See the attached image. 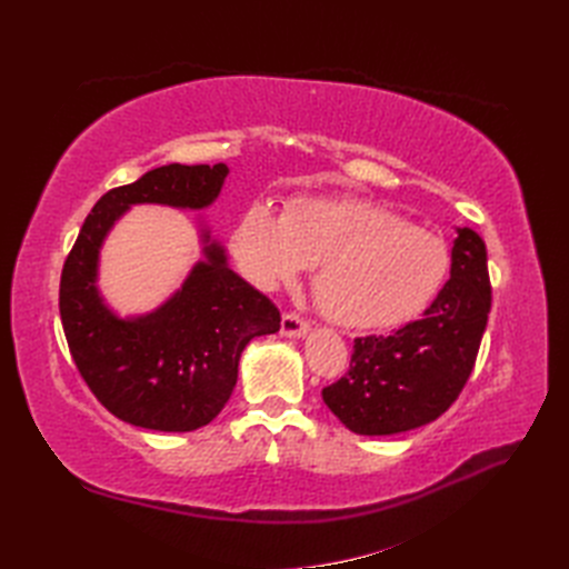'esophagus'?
Wrapping results in <instances>:
<instances>
[{
    "label": "esophagus",
    "mask_w": 569,
    "mask_h": 569,
    "mask_svg": "<svg viewBox=\"0 0 569 569\" xmlns=\"http://www.w3.org/2000/svg\"><path fill=\"white\" fill-rule=\"evenodd\" d=\"M308 320H303L299 313H295V311H289V313H284L282 316V327H280V332L284 335V337H303L306 332H308Z\"/></svg>",
    "instance_id": "esophagus-1"
}]
</instances>
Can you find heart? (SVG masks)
<instances>
[{"mask_svg":"<svg viewBox=\"0 0 569 569\" xmlns=\"http://www.w3.org/2000/svg\"><path fill=\"white\" fill-rule=\"evenodd\" d=\"M230 249L247 278L266 291L316 268L313 295L332 322L389 330L420 318L451 274L443 237L366 199H299L280 218L251 203Z\"/></svg>","mask_w":569,"mask_h":569,"instance_id":"1","label":"heart"}]
</instances>
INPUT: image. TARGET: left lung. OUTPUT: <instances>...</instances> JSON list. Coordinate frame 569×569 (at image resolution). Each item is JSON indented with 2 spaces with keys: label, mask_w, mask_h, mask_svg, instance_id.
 <instances>
[{
  "label": "left lung",
  "mask_w": 569,
  "mask_h": 569,
  "mask_svg": "<svg viewBox=\"0 0 569 569\" xmlns=\"http://www.w3.org/2000/svg\"><path fill=\"white\" fill-rule=\"evenodd\" d=\"M491 311L487 247L460 228L451 280L420 320L391 335L353 339L349 370L322 389V401L351 432L399 435L453 406L479 353Z\"/></svg>",
  "instance_id": "left-lung-1"
}]
</instances>
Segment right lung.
<instances>
[{
	"label": "right lung",
	"instance_id": "right-lung-1",
	"mask_svg": "<svg viewBox=\"0 0 569 569\" xmlns=\"http://www.w3.org/2000/svg\"><path fill=\"white\" fill-rule=\"evenodd\" d=\"M226 176V163H170L109 189L66 258L59 313L68 349L84 385L118 420L157 432L209 425L230 399L247 343L280 330L278 306L228 268L218 244L203 247L206 261L173 299L144 318L118 320L97 295L99 247L128 206L203 209Z\"/></svg>",
	"mask_w": 569,
	"mask_h": 569
}]
</instances>
